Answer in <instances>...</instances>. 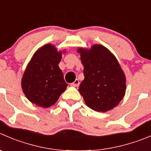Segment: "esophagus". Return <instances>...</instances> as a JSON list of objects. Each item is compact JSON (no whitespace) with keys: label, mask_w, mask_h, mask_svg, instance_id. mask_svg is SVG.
Masks as SVG:
<instances>
[{"label":"esophagus","mask_w":151,"mask_h":151,"mask_svg":"<svg viewBox=\"0 0 151 151\" xmlns=\"http://www.w3.org/2000/svg\"><path fill=\"white\" fill-rule=\"evenodd\" d=\"M79 85H80V81L78 80H75L74 83H71V86H74V87H77V86H79Z\"/></svg>","instance_id":"34e87169"}]
</instances>
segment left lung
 I'll list each match as a JSON object with an SVG mask.
<instances>
[{
	"label": "left lung",
	"mask_w": 151,
	"mask_h": 151,
	"mask_svg": "<svg viewBox=\"0 0 151 151\" xmlns=\"http://www.w3.org/2000/svg\"><path fill=\"white\" fill-rule=\"evenodd\" d=\"M84 66V80L79 91L93 111L105 112L116 107L125 96V77L117 60L108 49L93 45L78 49Z\"/></svg>",
	"instance_id": "obj_1"
}]
</instances>
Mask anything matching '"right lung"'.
<instances>
[{"instance_id":"right-lung-1","label":"right lung","mask_w":151,"mask_h":151,"mask_svg":"<svg viewBox=\"0 0 151 151\" xmlns=\"http://www.w3.org/2000/svg\"><path fill=\"white\" fill-rule=\"evenodd\" d=\"M62 54L46 44L35 52L22 78L23 93L32 103L49 108L58 101L68 84L58 66Z\"/></svg>"}]
</instances>
